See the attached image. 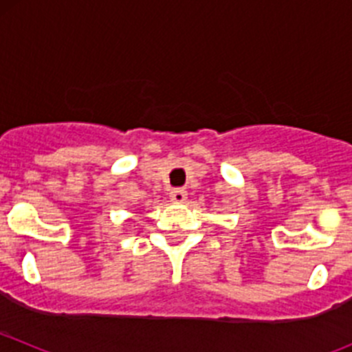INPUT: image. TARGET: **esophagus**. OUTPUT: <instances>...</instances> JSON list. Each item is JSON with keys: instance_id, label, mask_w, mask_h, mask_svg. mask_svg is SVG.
<instances>
[{"instance_id": "34e87169", "label": "esophagus", "mask_w": 352, "mask_h": 352, "mask_svg": "<svg viewBox=\"0 0 352 352\" xmlns=\"http://www.w3.org/2000/svg\"><path fill=\"white\" fill-rule=\"evenodd\" d=\"M186 199V192L183 190V188H174L173 192H170V201L173 203H183Z\"/></svg>"}]
</instances>
